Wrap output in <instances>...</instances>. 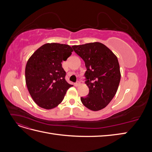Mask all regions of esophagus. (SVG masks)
Returning <instances> with one entry per match:
<instances>
[{
  "instance_id": "34e87169",
  "label": "esophagus",
  "mask_w": 152,
  "mask_h": 152,
  "mask_svg": "<svg viewBox=\"0 0 152 152\" xmlns=\"http://www.w3.org/2000/svg\"><path fill=\"white\" fill-rule=\"evenodd\" d=\"M80 82L79 81H77L76 82H75V83L74 84V85L75 86H79V85H80Z\"/></svg>"
}]
</instances>
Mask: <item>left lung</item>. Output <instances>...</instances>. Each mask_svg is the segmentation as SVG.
<instances>
[{
	"instance_id": "8db88e82",
	"label": "left lung",
	"mask_w": 152,
	"mask_h": 152,
	"mask_svg": "<svg viewBox=\"0 0 152 152\" xmlns=\"http://www.w3.org/2000/svg\"><path fill=\"white\" fill-rule=\"evenodd\" d=\"M75 53L83 59L87 70L85 82L89 94L80 100L86 107L98 111L109 104L115 95L121 80L117 56L100 42L73 45Z\"/></svg>"
}]
</instances>
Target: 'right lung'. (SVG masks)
Returning <instances> with one entry per match:
<instances>
[{"label":"right lung","mask_w":152,"mask_h":152,"mask_svg":"<svg viewBox=\"0 0 152 152\" xmlns=\"http://www.w3.org/2000/svg\"><path fill=\"white\" fill-rule=\"evenodd\" d=\"M72 51L68 45L48 43L28 59L25 68L26 84L32 99L40 107L49 110L57 107L72 86L66 81V72L61 65Z\"/></svg>","instance_id":"right-lung-1"}]
</instances>
